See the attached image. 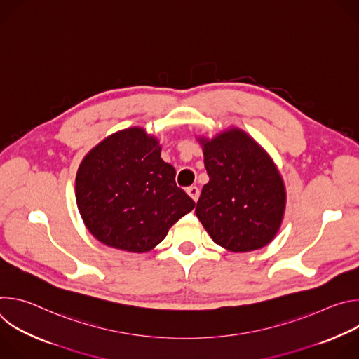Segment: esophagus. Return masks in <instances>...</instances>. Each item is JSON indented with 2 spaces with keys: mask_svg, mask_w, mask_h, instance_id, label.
I'll return each instance as SVG.
<instances>
[{
  "mask_svg": "<svg viewBox=\"0 0 359 359\" xmlns=\"http://www.w3.org/2000/svg\"><path fill=\"white\" fill-rule=\"evenodd\" d=\"M187 194H189L194 201H197L198 194H200L198 187H196V186H190V187H187Z\"/></svg>",
  "mask_w": 359,
  "mask_h": 359,
  "instance_id": "esophagus-1",
  "label": "esophagus"
}]
</instances>
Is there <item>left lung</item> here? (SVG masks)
<instances>
[{
  "instance_id": "left-lung-1",
  "label": "left lung",
  "mask_w": 359,
  "mask_h": 359,
  "mask_svg": "<svg viewBox=\"0 0 359 359\" xmlns=\"http://www.w3.org/2000/svg\"><path fill=\"white\" fill-rule=\"evenodd\" d=\"M209 183L196 216L213 241L233 252L266 247L277 236L287 203L280 170L266 149L231 126L212 139L197 136Z\"/></svg>"
}]
</instances>
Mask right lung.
<instances>
[{"instance_id": "obj_1", "label": "right lung", "mask_w": 359, "mask_h": 359, "mask_svg": "<svg viewBox=\"0 0 359 359\" xmlns=\"http://www.w3.org/2000/svg\"><path fill=\"white\" fill-rule=\"evenodd\" d=\"M161 151L156 136L133 126L109 135L82 159L75 179L78 210L102 244L129 252L150 251L194 209Z\"/></svg>"}]
</instances>
